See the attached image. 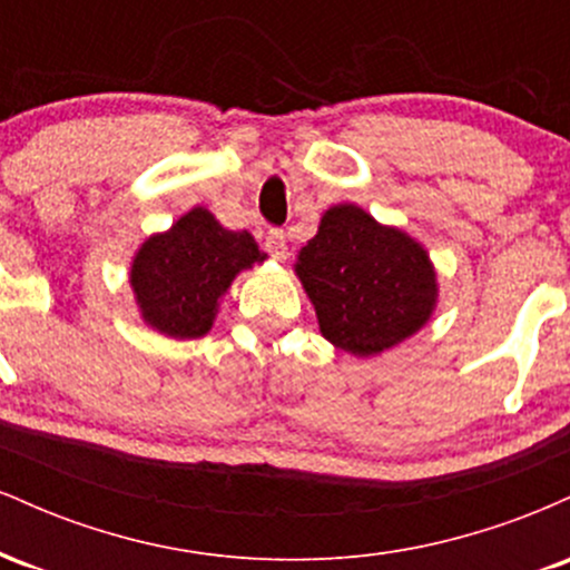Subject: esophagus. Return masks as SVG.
Returning a JSON list of instances; mask_svg holds the SVG:
<instances>
[{
	"label": "esophagus",
	"instance_id": "1",
	"mask_svg": "<svg viewBox=\"0 0 570 570\" xmlns=\"http://www.w3.org/2000/svg\"><path fill=\"white\" fill-rule=\"evenodd\" d=\"M265 252L271 254L273 259H286L289 257V246H286V233L278 230V227H271L265 235Z\"/></svg>",
	"mask_w": 570,
	"mask_h": 570
}]
</instances>
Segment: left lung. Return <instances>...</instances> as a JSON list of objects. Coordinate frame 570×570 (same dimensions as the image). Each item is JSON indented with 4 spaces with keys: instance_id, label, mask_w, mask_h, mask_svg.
<instances>
[{
    "instance_id": "left-lung-1",
    "label": "left lung",
    "mask_w": 570,
    "mask_h": 570,
    "mask_svg": "<svg viewBox=\"0 0 570 570\" xmlns=\"http://www.w3.org/2000/svg\"><path fill=\"white\" fill-rule=\"evenodd\" d=\"M297 276L324 337L358 356L410 337L434 307L426 252L348 203L324 214L316 238L299 252Z\"/></svg>"
}]
</instances>
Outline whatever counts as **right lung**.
I'll list each match as a JSON object with an SVG mask.
<instances>
[{
    "mask_svg": "<svg viewBox=\"0 0 570 570\" xmlns=\"http://www.w3.org/2000/svg\"><path fill=\"white\" fill-rule=\"evenodd\" d=\"M263 259L252 233L225 230L206 208H193L171 230L141 246L130 286L144 322L163 335L200 337L212 330L217 299L235 273Z\"/></svg>",
    "mask_w": 570,
    "mask_h": 570,
    "instance_id": "obj_1",
    "label": "right lung"
}]
</instances>
